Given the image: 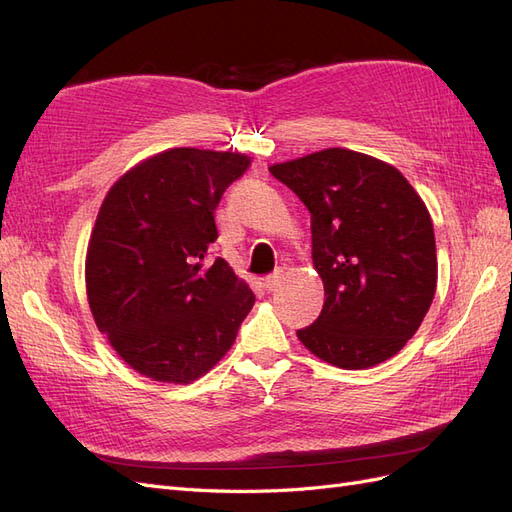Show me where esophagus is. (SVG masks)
<instances>
[{
  "instance_id": "esophagus-1",
  "label": "esophagus",
  "mask_w": 512,
  "mask_h": 512,
  "mask_svg": "<svg viewBox=\"0 0 512 512\" xmlns=\"http://www.w3.org/2000/svg\"><path fill=\"white\" fill-rule=\"evenodd\" d=\"M282 284V271H275L273 275H267L265 277V288L269 290V292H273V290H277V286Z\"/></svg>"
}]
</instances>
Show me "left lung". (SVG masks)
<instances>
[{"label":"left lung","instance_id":"left-lung-1","mask_svg":"<svg viewBox=\"0 0 512 512\" xmlns=\"http://www.w3.org/2000/svg\"><path fill=\"white\" fill-rule=\"evenodd\" d=\"M271 175L312 213V258L324 284L301 344L342 369L391 359L436 294V237L425 203L399 170L342 147L273 164Z\"/></svg>","mask_w":512,"mask_h":512}]
</instances>
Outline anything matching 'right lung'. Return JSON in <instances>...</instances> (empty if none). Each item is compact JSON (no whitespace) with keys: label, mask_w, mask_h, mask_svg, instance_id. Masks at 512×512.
Here are the masks:
<instances>
[{"label":"right lung","mask_w":512,"mask_h":512,"mask_svg":"<svg viewBox=\"0 0 512 512\" xmlns=\"http://www.w3.org/2000/svg\"><path fill=\"white\" fill-rule=\"evenodd\" d=\"M250 158L179 147L130 168L100 207L85 262L91 314L138 374L185 384L235 344L254 292L224 258L215 209Z\"/></svg>","instance_id":"obj_1"}]
</instances>
